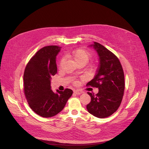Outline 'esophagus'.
<instances>
[{
    "label": "esophagus",
    "mask_w": 149,
    "mask_h": 149,
    "mask_svg": "<svg viewBox=\"0 0 149 149\" xmlns=\"http://www.w3.org/2000/svg\"><path fill=\"white\" fill-rule=\"evenodd\" d=\"M74 93L76 95H81V93H83V91L81 90H79V89H77V90H75L74 91Z\"/></svg>",
    "instance_id": "1"
}]
</instances>
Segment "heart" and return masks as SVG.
<instances>
[{"label":"heart","instance_id":"b5f03b06","mask_svg":"<svg viewBox=\"0 0 149 149\" xmlns=\"http://www.w3.org/2000/svg\"><path fill=\"white\" fill-rule=\"evenodd\" d=\"M66 56L73 61L76 65L80 63L86 64L91 57V54L85 49H78L68 52Z\"/></svg>","mask_w":149,"mask_h":149}]
</instances>
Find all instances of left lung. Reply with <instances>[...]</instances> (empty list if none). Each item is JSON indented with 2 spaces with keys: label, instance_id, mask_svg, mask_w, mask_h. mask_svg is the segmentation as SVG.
I'll list each match as a JSON object with an SVG mask.
<instances>
[{
  "label": "left lung",
  "instance_id": "8db88e82",
  "mask_svg": "<svg viewBox=\"0 0 149 149\" xmlns=\"http://www.w3.org/2000/svg\"><path fill=\"white\" fill-rule=\"evenodd\" d=\"M97 52L99 67L93 79L87 83L98 88L96 95L87 92L91 101L86 108L98 118H105L114 113L122 102L124 88V73L118 58L101 44L94 42L88 46Z\"/></svg>",
  "mask_w": 149,
  "mask_h": 149
}]
</instances>
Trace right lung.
Segmentation results:
<instances>
[{"label": "right lung", "instance_id": "obj_1", "mask_svg": "<svg viewBox=\"0 0 149 149\" xmlns=\"http://www.w3.org/2000/svg\"><path fill=\"white\" fill-rule=\"evenodd\" d=\"M61 47L45 46L29 61L24 73V89L31 108L38 115L51 117L63 110L73 91L51 90V76L57 72L56 56Z\"/></svg>", "mask_w": 149, "mask_h": 149}]
</instances>
